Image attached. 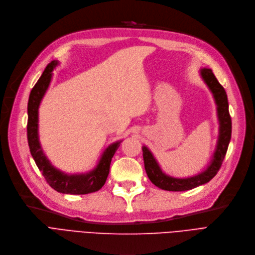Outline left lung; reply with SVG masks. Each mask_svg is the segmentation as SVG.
Segmentation results:
<instances>
[{
    "label": "left lung",
    "mask_w": 255,
    "mask_h": 255,
    "mask_svg": "<svg viewBox=\"0 0 255 255\" xmlns=\"http://www.w3.org/2000/svg\"><path fill=\"white\" fill-rule=\"evenodd\" d=\"M201 77L208 87L212 91L214 99L217 105L218 119H219V139H218L217 148L214 153V157L208 166L207 170L199 173L198 175L188 177V178H175L166 175L155 161L152 153L146 146L142 147L144 167L146 170L148 178L151 183L166 191H187L207 184L218 173L225 157L228 144L232 138V118H230L228 111V101L226 91L222 85L218 82L214 76L212 69L203 68L200 71Z\"/></svg>",
    "instance_id": "8db88e82"
}]
</instances>
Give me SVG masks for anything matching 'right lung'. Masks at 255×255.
<instances>
[{
    "instance_id": "add662e5",
    "label": "right lung",
    "mask_w": 255,
    "mask_h": 255,
    "mask_svg": "<svg viewBox=\"0 0 255 255\" xmlns=\"http://www.w3.org/2000/svg\"><path fill=\"white\" fill-rule=\"evenodd\" d=\"M58 61L54 60L48 63L41 77L32 88L28 102V125L27 136L31 154L38 169L44 176L47 184L57 192L63 194H88L99 191L106 183L112 157L119 147L120 142H115L103 153L101 160L92 171L85 174H66L56 169L43 153L38 139V108L43 95L50 85L52 71Z\"/></svg>"
}]
</instances>
